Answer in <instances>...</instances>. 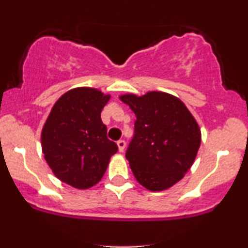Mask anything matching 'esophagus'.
<instances>
[{"label":"esophagus","instance_id":"obj_1","mask_svg":"<svg viewBox=\"0 0 248 248\" xmlns=\"http://www.w3.org/2000/svg\"><path fill=\"white\" fill-rule=\"evenodd\" d=\"M118 148H119V152L124 153V149H126V141H124V140L118 141Z\"/></svg>","mask_w":248,"mask_h":248}]
</instances>
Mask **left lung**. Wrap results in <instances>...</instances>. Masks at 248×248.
Listing matches in <instances>:
<instances>
[{
    "instance_id": "1",
    "label": "left lung",
    "mask_w": 248,
    "mask_h": 248,
    "mask_svg": "<svg viewBox=\"0 0 248 248\" xmlns=\"http://www.w3.org/2000/svg\"><path fill=\"white\" fill-rule=\"evenodd\" d=\"M135 113L134 138L126 158L136 181L150 191H163L191 168L202 134L184 102L166 92L120 95Z\"/></svg>"
}]
</instances>
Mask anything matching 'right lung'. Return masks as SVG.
Returning <instances> with one entry per match:
<instances>
[{
    "label": "right lung",
    "mask_w": 248,
    "mask_h": 248,
    "mask_svg": "<svg viewBox=\"0 0 248 248\" xmlns=\"http://www.w3.org/2000/svg\"><path fill=\"white\" fill-rule=\"evenodd\" d=\"M109 99L96 88H72L56 101L43 126L45 161L57 178L76 189L95 186L118 152L100 116Z\"/></svg>",
    "instance_id": "add662e5"
}]
</instances>
